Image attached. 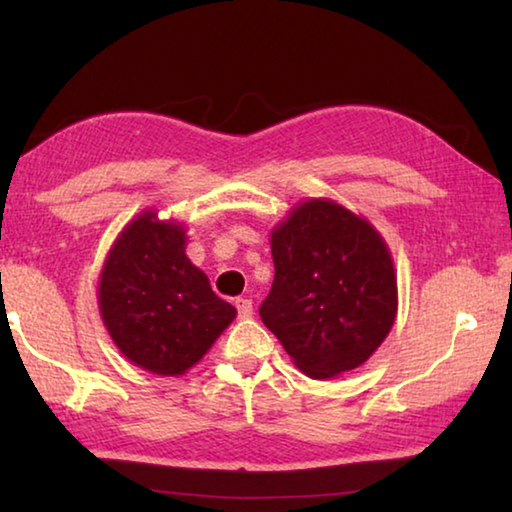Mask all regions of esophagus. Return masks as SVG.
I'll return each mask as SVG.
<instances>
[{
    "instance_id": "1",
    "label": "esophagus",
    "mask_w": 512,
    "mask_h": 512,
    "mask_svg": "<svg viewBox=\"0 0 512 512\" xmlns=\"http://www.w3.org/2000/svg\"><path fill=\"white\" fill-rule=\"evenodd\" d=\"M235 307H237L241 318L253 316V300H250V298H237L235 300Z\"/></svg>"
}]
</instances>
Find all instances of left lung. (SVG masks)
Instances as JSON below:
<instances>
[{
	"label": "left lung",
	"instance_id": "obj_1",
	"mask_svg": "<svg viewBox=\"0 0 512 512\" xmlns=\"http://www.w3.org/2000/svg\"><path fill=\"white\" fill-rule=\"evenodd\" d=\"M273 287L259 307L298 370L334 379L366 363L397 318L391 248L366 216L307 198L271 230Z\"/></svg>",
	"mask_w": 512,
	"mask_h": 512
}]
</instances>
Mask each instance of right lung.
I'll list each match as a JSON object with an SVG mask.
<instances>
[{
	"instance_id": "1",
	"label": "right lung",
	"mask_w": 512,
	"mask_h": 512,
	"mask_svg": "<svg viewBox=\"0 0 512 512\" xmlns=\"http://www.w3.org/2000/svg\"><path fill=\"white\" fill-rule=\"evenodd\" d=\"M187 225L146 207L103 259L97 302L112 343L153 375L180 377L237 316L185 253Z\"/></svg>"
}]
</instances>
